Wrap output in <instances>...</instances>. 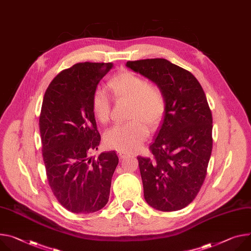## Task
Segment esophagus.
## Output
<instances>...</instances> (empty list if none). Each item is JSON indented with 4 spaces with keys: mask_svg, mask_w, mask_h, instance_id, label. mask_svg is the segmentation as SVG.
Segmentation results:
<instances>
[{
    "mask_svg": "<svg viewBox=\"0 0 251 251\" xmlns=\"http://www.w3.org/2000/svg\"><path fill=\"white\" fill-rule=\"evenodd\" d=\"M118 155H119L120 159H123V158H125V157H127V156H128V153L123 152V151H118Z\"/></svg>",
    "mask_w": 251,
    "mask_h": 251,
    "instance_id": "34e87169",
    "label": "esophagus"
}]
</instances>
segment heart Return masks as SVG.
<instances>
[{
    "instance_id": "heart-1",
    "label": "heart",
    "mask_w": 251,
    "mask_h": 251,
    "mask_svg": "<svg viewBox=\"0 0 251 251\" xmlns=\"http://www.w3.org/2000/svg\"><path fill=\"white\" fill-rule=\"evenodd\" d=\"M111 93L117 100L130 99L128 122L116 124L105 133V142L109 147L130 152L137 149L148 137L150 125L156 129L160 125L167 108L164 90L156 83L130 70L114 75L108 82ZM91 107L95 118L106 124L110 120L111 102L105 91H94Z\"/></svg>"
}]
</instances>
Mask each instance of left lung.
I'll return each mask as SVG.
<instances>
[{
  "mask_svg": "<svg viewBox=\"0 0 251 251\" xmlns=\"http://www.w3.org/2000/svg\"><path fill=\"white\" fill-rule=\"evenodd\" d=\"M127 67L160 86L167 108L151 157L138 156L146 202L160 211L186 207L207 174L212 151V114L198 80L161 58L128 61Z\"/></svg>",
  "mask_w": 251,
  "mask_h": 251,
  "instance_id": "obj_1",
  "label": "left lung"
}]
</instances>
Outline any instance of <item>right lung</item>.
Listing matches in <instances>:
<instances>
[{"label":"right lung","mask_w":251,"mask_h":251,"mask_svg":"<svg viewBox=\"0 0 251 251\" xmlns=\"http://www.w3.org/2000/svg\"><path fill=\"white\" fill-rule=\"evenodd\" d=\"M112 63H78L61 71L45 92L39 128L49 186L64 208L92 213L103 208L119 158L115 151L90 157L98 149L91 100Z\"/></svg>","instance_id":"obj_1"}]
</instances>
